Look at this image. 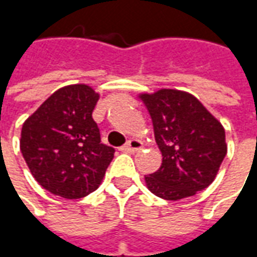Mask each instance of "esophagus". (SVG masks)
Listing matches in <instances>:
<instances>
[{
	"label": "esophagus",
	"mask_w": 257,
	"mask_h": 257,
	"mask_svg": "<svg viewBox=\"0 0 257 257\" xmlns=\"http://www.w3.org/2000/svg\"><path fill=\"white\" fill-rule=\"evenodd\" d=\"M142 147H143L142 142H139V140L136 139H131L121 147V150L128 151V153H135V151L142 150Z\"/></svg>",
	"instance_id": "esophagus-1"
}]
</instances>
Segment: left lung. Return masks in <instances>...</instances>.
Returning a JSON list of instances; mask_svg holds the SVG:
<instances>
[{"mask_svg":"<svg viewBox=\"0 0 257 257\" xmlns=\"http://www.w3.org/2000/svg\"><path fill=\"white\" fill-rule=\"evenodd\" d=\"M162 153L160 169L146 176L158 197L178 201L206 189L227 153L221 123L197 97L175 89L142 95Z\"/></svg>","mask_w":257,"mask_h":257,"instance_id":"8db88e82","label":"left lung"}]
</instances>
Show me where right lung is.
I'll return each instance as SVG.
<instances>
[{
	"label": "right lung",
	"instance_id": "right-lung-1",
	"mask_svg": "<svg viewBox=\"0 0 257 257\" xmlns=\"http://www.w3.org/2000/svg\"><path fill=\"white\" fill-rule=\"evenodd\" d=\"M99 95L88 85L56 90L22 128L20 150L42 187L63 198L95 191L114 157L92 112Z\"/></svg>",
	"mask_w": 257,
	"mask_h": 257
}]
</instances>
